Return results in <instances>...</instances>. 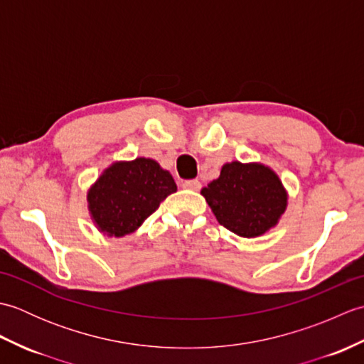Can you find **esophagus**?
<instances>
[{"mask_svg":"<svg viewBox=\"0 0 364 364\" xmlns=\"http://www.w3.org/2000/svg\"><path fill=\"white\" fill-rule=\"evenodd\" d=\"M181 186L184 189H189V191H198L200 188H202V183H200L198 180H188V181H183Z\"/></svg>","mask_w":364,"mask_h":364,"instance_id":"34e87169","label":"esophagus"}]
</instances>
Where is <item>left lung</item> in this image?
<instances>
[{
  "mask_svg": "<svg viewBox=\"0 0 364 364\" xmlns=\"http://www.w3.org/2000/svg\"><path fill=\"white\" fill-rule=\"evenodd\" d=\"M200 194L220 225L241 237L267 233L288 206L280 176L261 162H227Z\"/></svg>",
  "mask_w": 364,
  "mask_h": 364,
  "instance_id": "obj_1",
  "label": "left lung"
}]
</instances>
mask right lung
<instances>
[{"label":"right lung","instance_id":"right-lung-1","mask_svg":"<svg viewBox=\"0 0 364 364\" xmlns=\"http://www.w3.org/2000/svg\"><path fill=\"white\" fill-rule=\"evenodd\" d=\"M173 192V176L154 159L115 161L87 191L90 219L100 233L122 237L141 227Z\"/></svg>","mask_w":364,"mask_h":364}]
</instances>
